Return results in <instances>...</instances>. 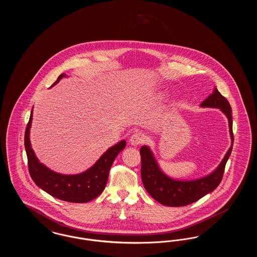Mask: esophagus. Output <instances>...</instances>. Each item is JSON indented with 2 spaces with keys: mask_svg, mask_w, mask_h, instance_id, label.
I'll return each instance as SVG.
<instances>
[{
  "mask_svg": "<svg viewBox=\"0 0 257 257\" xmlns=\"http://www.w3.org/2000/svg\"><path fill=\"white\" fill-rule=\"evenodd\" d=\"M145 141H146L145 135H143L140 132H136L130 137V144L135 147L142 145L143 143H145Z\"/></svg>",
  "mask_w": 257,
  "mask_h": 257,
  "instance_id": "obj_1",
  "label": "esophagus"
}]
</instances>
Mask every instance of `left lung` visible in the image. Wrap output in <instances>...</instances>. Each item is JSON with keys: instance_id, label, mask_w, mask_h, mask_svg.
<instances>
[{"instance_id": "1", "label": "left lung", "mask_w": 257, "mask_h": 257, "mask_svg": "<svg viewBox=\"0 0 257 257\" xmlns=\"http://www.w3.org/2000/svg\"><path fill=\"white\" fill-rule=\"evenodd\" d=\"M202 108L220 109L228 119L231 147L216 170L206 176L194 180H177L167 175L161 170L153 152L147 146L141 148L142 180L147 193L161 204L178 207L191 204L202 196L213 192L220 183L225 164L229 158L233 147L232 110L228 101L215 87L213 92L201 104Z\"/></svg>"}]
</instances>
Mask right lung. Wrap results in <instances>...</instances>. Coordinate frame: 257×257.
<instances>
[{"instance_id": "add662e5", "label": "right lung", "mask_w": 257, "mask_h": 257, "mask_svg": "<svg viewBox=\"0 0 257 257\" xmlns=\"http://www.w3.org/2000/svg\"><path fill=\"white\" fill-rule=\"evenodd\" d=\"M63 77H66V75L61 74L52 86L57 85ZM32 121L33 110L25 132V149L28 157L29 171L34 182L47 194L68 202L85 203L97 197L104 191L110 167L118 153L126 147V142L123 140L110 147L86 171L78 174H62L50 170L37 159L30 141Z\"/></svg>"}]
</instances>
